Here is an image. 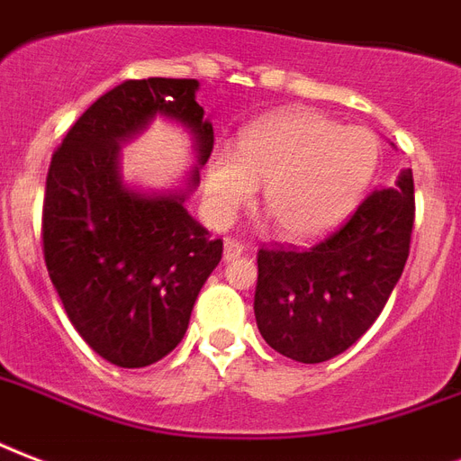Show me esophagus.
<instances>
[{"instance_id":"obj_1","label":"esophagus","mask_w":461,"mask_h":461,"mask_svg":"<svg viewBox=\"0 0 461 461\" xmlns=\"http://www.w3.org/2000/svg\"><path fill=\"white\" fill-rule=\"evenodd\" d=\"M242 252H245V245H242L240 240H233V238H228L226 242H223V259H235V257H240Z\"/></svg>"}]
</instances>
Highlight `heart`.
Segmentation results:
<instances>
[{
  "label": "heart",
  "instance_id": "heart-1",
  "mask_svg": "<svg viewBox=\"0 0 461 461\" xmlns=\"http://www.w3.org/2000/svg\"><path fill=\"white\" fill-rule=\"evenodd\" d=\"M380 139L367 127H341L315 110H288L242 131L235 153L209 163L206 199L221 223L255 199L288 240H310L356 209L380 166Z\"/></svg>",
  "mask_w": 461,
  "mask_h": 461
}]
</instances>
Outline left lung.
I'll list each match as a JSON object with an SVG mask.
<instances>
[{
  "mask_svg": "<svg viewBox=\"0 0 461 461\" xmlns=\"http://www.w3.org/2000/svg\"><path fill=\"white\" fill-rule=\"evenodd\" d=\"M416 219L413 175L377 187L312 248L257 249L255 317L264 341L298 363H324L366 334L404 271Z\"/></svg>",
  "mask_w": 461,
  "mask_h": 461,
  "instance_id": "1",
  "label": "left lung"
}]
</instances>
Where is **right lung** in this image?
Masks as SVG:
<instances>
[{
	"instance_id": "add662e5",
	"label": "right lung",
	"mask_w": 461,
	"mask_h": 461,
	"mask_svg": "<svg viewBox=\"0 0 461 461\" xmlns=\"http://www.w3.org/2000/svg\"><path fill=\"white\" fill-rule=\"evenodd\" d=\"M197 86V78L122 81L71 124L50 160L45 267L74 330L113 366L144 367L173 351L223 255V240L182 206L185 194L144 197L117 177V144L153 115L187 124L199 160L212 156L213 127L194 101Z\"/></svg>"
}]
</instances>
